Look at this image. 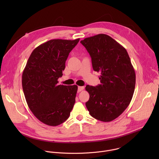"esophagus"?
I'll list each match as a JSON object with an SVG mask.
<instances>
[{
  "instance_id": "obj_1",
  "label": "esophagus",
  "mask_w": 159,
  "mask_h": 159,
  "mask_svg": "<svg viewBox=\"0 0 159 159\" xmlns=\"http://www.w3.org/2000/svg\"><path fill=\"white\" fill-rule=\"evenodd\" d=\"M84 89V87H82V86H79L78 87V93H80L81 92L82 90H83Z\"/></svg>"
}]
</instances>
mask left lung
Wrapping results in <instances>:
<instances>
[{
	"instance_id": "left-lung-1",
	"label": "left lung",
	"mask_w": 159,
	"mask_h": 159,
	"mask_svg": "<svg viewBox=\"0 0 159 159\" xmlns=\"http://www.w3.org/2000/svg\"><path fill=\"white\" fill-rule=\"evenodd\" d=\"M80 43L91 57L94 70L101 74L99 85L85 87L90 95L85 106L95 119L111 121L127 108L134 93L136 75L129 57L122 45L105 34Z\"/></svg>"
}]
</instances>
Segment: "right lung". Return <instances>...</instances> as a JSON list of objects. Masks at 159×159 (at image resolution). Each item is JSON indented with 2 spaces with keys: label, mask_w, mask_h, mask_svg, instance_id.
<instances>
[{
  "label": "right lung",
  "mask_w": 159,
  "mask_h": 159,
  "mask_svg": "<svg viewBox=\"0 0 159 159\" xmlns=\"http://www.w3.org/2000/svg\"><path fill=\"white\" fill-rule=\"evenodd\" d=\"M79 39H55L40 44L31 53L22 72V89L28 107L45 125L63 123L74 106L77 85H58V79Z\"/></svg>",
  "instance_id": "right-lung-1"
}]
</instances>
